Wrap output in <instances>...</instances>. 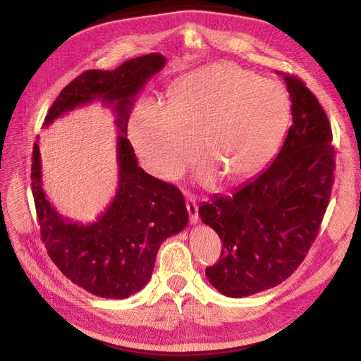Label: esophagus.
<instances>
[{
  "instance_id": "34e87169",
  "label": "esophagus",
  "mask_w": 361,
  "mask_h": 361,
  "mask_svg": "<svg viewBox=\"0 0 361 361\" xmlns=\"http://www.w3.org/2000/svg\"><path fill=\"white\" fill-rule=\"evenodd\" d=\"M187 209H188V214H190L191 224L197 223L199 221V206H197V202H195L194 197H188Z\"/></svg>"
}]
</instances>
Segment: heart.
Listing matches in <instances>:
<instances>
[{
  "label": "heart",
  "mask_w": 361,
  "mask_h": 361,
  "mask_svg": "<svg viewBox=\"0 0 361 361\" xmlns=\"http://www.w3.org/2000/svg\"><path fill=\"white\" fill-rule=\"evenodd\" d=\"M286 90L232 61L212 63L174 81L167 110L141 104L130 120V140L155 176L180 178L199 157L228 183L265 166L289 118ZM214 174L207 170L206 176Z\"/></svg>",
  "instance_id": "b5f03b06"
}]
</instances>
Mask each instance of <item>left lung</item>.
Wrapping results in <instances>:
<instances>
[{"instance_id":"8db88e82","label":"left lung","mask_w":361,"mask_h":361,"mask_svg":"<svg viewBox=\"0 0 361 361\" xmlns=\"http://www.w3.org/2000/svg\"><path fill=\"white\" fill-rule=\"evenodd\" d=\"M281 75L292 125L274 162L231 195L199 207L202 221L223 241L206 277L226 297H248L285 281L307 255L329 206L336 166L330 122L300 78Z\"/></svg>"}]
</instances>
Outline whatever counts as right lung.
<instances>
[{"label":"right lung","instance_id":"right-lung-1","mask_svg":"<svg viewBox=\"0 0 361 361\" xmlns=\"http://www.w3.org/2000/svg\"><path fill=\"white\" fill-rule=\"evenodd\" d=\"M164 66L166 57L152 52L128 60L114 71H87L64 87L45 117L43 126H48L93 101L113 106L120 130L117 191L94 223H72L54 209L42 188L39 137L32 146L31 188L42 241L63 274L96 297L122 300L143 289L161 244L188 223L182 192L138 167L126 138L137 94Z\"/></svg>","mask_w":361,"mask_h":361}]
</instances>
